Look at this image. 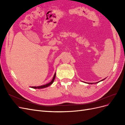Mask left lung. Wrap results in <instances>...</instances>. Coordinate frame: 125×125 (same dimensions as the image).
Returning <instances> with one entry per match:
<instances>
[{
	"instance_id": "left-lung-1",
	"label": "left lung",
	"mask_w": 125,
	"mask_h": 125,
	"mask_svg": "<svg viewBox=\"0 0 125 125\" xmlns=\"http://www.w3.org/2000/svg\"><path fill=\"white\" fill-rule=\"evenodd\" d=\"M104 79H103V80H104ZM103 80H101V81H103ZM99 82H100V81H99ZM96 83H98V82H96ZM91 84H92V83H91Z\"/></svg>"
}]
</instances>
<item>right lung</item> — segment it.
Masks as SVG:
<instances>
[{"mask_svg":"<svg viewBox=\"0 0 125 125\" xmlns=\"http://www.w3.org/2000/svg\"><path fill=\"white\" fill-rule=\"evenodd\" d=\"M55 77H56V73H55L54 75V77L53 78H52V80L51 82H50L49 83H47L46 84H45V85H41V86H32V88H34V89H42V88H46V87L48 86L51 85L52 83H53L54 80H55Z\"/></svg>","mask_w":125,"mask_h":125,"instance_id":"1","label":"right lung"}]
</instances>
